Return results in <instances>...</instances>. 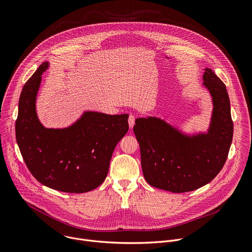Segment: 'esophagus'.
Returning a JSON list of instances; mask_svg holds the SVG:
<instances>
[{"instance_id":"obj_1","label":"esophagus","mask_w":252,"mask_h":252,"mask_svg":"<svg viewBox=\"0 0 252 252\" xmlns=\"http://www.w3.org/2000/svg\"><path fill=\"white\" fill-rule=\"evenodd\" d=\"M134 122H135V116L130 115L128 117V125H129V128H132L134 126Z\"/></svg>"}]
</instances>
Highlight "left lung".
<instances>
[{
	"mask_svg": "<svg viewBox=\"0 0 252 252\" xmlns=\"http://www.w3.org/2000/svg\"><path fill=\"white\" fill-rule=\"evenodd\" d=\"M202 78L213 103L206 133L187 135L156 117L135 120L142 172L152 187L175 193L195 190L210 183L226 161L233 136L227 90L210 68Z\"/></svg>",
	"mask_w": 252,
	"mask_h": 252,
	"instance_id": "left-lung-1",
	"label": "left lung"
}]
</instances>
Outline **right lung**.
<instances>
[{
  "mask_svg": "<svg viewBox=\"0 0 252 252\" xmlns=\"http://www.w3.org/2000/svg\"><path fill=\"white\" fill-rule=\"evenodd\" d=\"M43 63L25 84L19 100L16 138L29 170L42 185L84 193L99 187L109 172L118 142L128 130V115L85 112L65 128H46L35 112Z\"/></svg>",
  "mask_w": 252,
  "mask_h": 252,
  "instance_id": "1",
  "label": "right lung"
}]
</instances>
